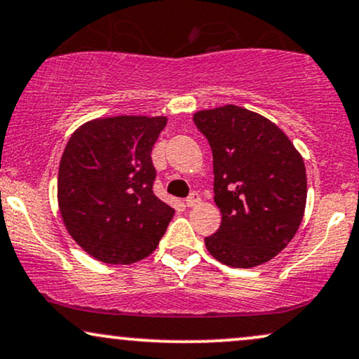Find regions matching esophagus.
<instances>
[{
    "label": "esophagus",
    "mask_w": 359,
    "mask_h": 359,
    "mask_svg": "<svg viewBox=\"0 0 359 359\" xmlns=\"http://www.w3.org/2000/svg\"><path fill=\"white\" fill-rule=\"evenodd\" d=\"M198 202H201V196H198L197 192H192L191 196L185 198V205L187 207H196Z\"/></svg>",
    "instance_id": "obj_1"
}]
</instances>
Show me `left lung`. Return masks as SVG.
Instances as JSON below:
<instances>
[{
  "label": "left lung",
  "instance_id": "1",
  "mask_svg": "<svg viewBox=\"0 0 359 359\" xmlns=\"http://www.w3.org/2000/svg\"><path fill=\"white\" fill-rule=\"evenodd\" d=\"M214 157V202L222 222L205 248L231 267H256L296 236L308 196L301 154L274 122L244 107L194 114Z\"/></svg>",
  "mask_w": 359,
  "mask_h": 359
}]
</instances>
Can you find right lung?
I'll list each match as a JSON object with an SVG mask.
<instances>
[{"instance_id": "obj_1", "label": "right lung", "mask_w": 359, "mask_h": 359, "mask_svg": "<svg viewBox=\"0 0 359 359\" xmlns=\"http://www.w3.org/2000/svg\"><path fill=\"white\" fill-rule=\"evenodd\" d=\"M167 116H100L80 125L58 168V207L68 234L105 264L154 252L175 210L154 194L152 147Z\"/></svg>"}]
</instances>
